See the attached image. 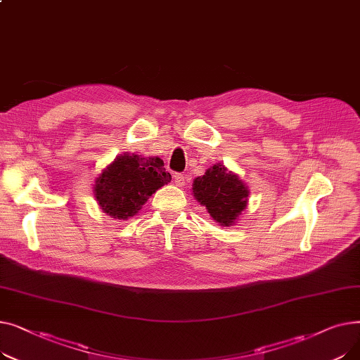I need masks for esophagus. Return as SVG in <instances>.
Listing matches in <instances>:
<instances>
[{
    "mask_svg": "<svg viewBox=\"0 0 360 360\" xmlns=\"http://www.w3.org/2000/svg\"><path fill=\"white\" fill-rule=\"evenodd\" d=\"M174 181H175V184H176L178 186H184V185H185V176H184V174L176 172V174L174 175Z\"/></svg>",
    "mask_w": 360,
    "mask_h": 360,
    "instance_id": "obj_1",
    "label": "esophagus"
}]
</instances>
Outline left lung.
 <instances>
[{
    "mask_svg": "<svg viewBox=\"0 0 360 360\" xmlns=\"http://www.w3.org/2000/svg\"><path fill=\"white\" fill-rule=\"evenodd\" d=\"M193 193L221 226H229L238 219L247 207L250 194L242 181L220 163L194 179Z\"/></svg>",
    "mask_w": 360,
    "mask_h": 360,
    "instance_id": "1",
    "label": "left lung"
}]
</instances>
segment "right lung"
Instances as JSON below:
<instances>
[{
    "label": "right lung",
    "instance_id": "add662e5",
    "mask_svg": "<svg viewBox=\"0 0 360 360\" xmlns=\"http://www.w3.org/2000/svg\"><path fill=\"white\" fill-rule=\"evenodd\" d=\"M170 179L162 159L124 153L96 179L94 197L105 213L125 220L134 216L148 197Z\"/></svg>",
    "mask_w": 360,
    "mask_h": 360
}]
</instances>
